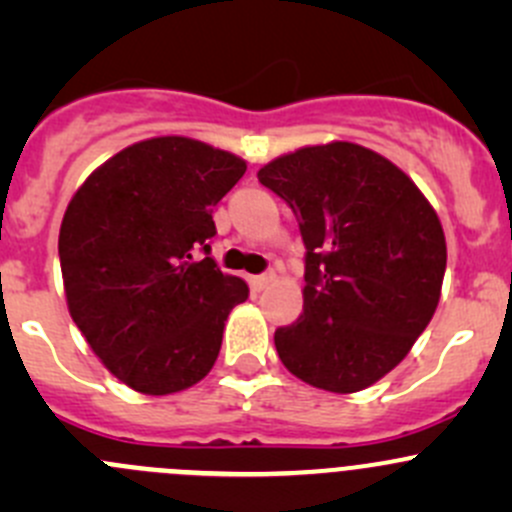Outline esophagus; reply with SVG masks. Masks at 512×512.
I'll list each match as a JSON object with an SVG mask.
<instances>
[{
  "instance_id": "1",
  "label": "esophagus",
  "mask_w": 512,
  "mask_h": 512,
  "mask_svg": "<svg viewBox=\"0 0 512 512\" xmlns=\"http://www.w3.org/2000/svg\"><path fill=\"white\" fill-rule=\"evenodd\" d=\"M272 280H275V275H272V272H265V275H252L250 277V287L255 289V292H262V289L270 285Z\"/></svg>"
}]
</instances>
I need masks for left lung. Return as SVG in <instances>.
Segmentation results:
<instances>
[{
  "instance_id": "1",
  "label": "left lung",
  "mask_w": 512,
  "mask_h": 512,
  "mask_svg": "<svg viewBox=\"0 0 512 512\" xmlns=\"http://www.w3.org/2000/svg\"><path fill=\"white\" fill-rule=\"evenodd\" d=\"M304 242V307L275 332L297 379L352 394L389 374L436 312L446 237L414 180L356 143L289 153L257 173Z\"/></svg>"
}]
</instances>
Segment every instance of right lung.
I'll return each mask as SVG.
<instances>
[{
    "label": "right lung",
    "instance_id": "obj_1",
    "mask_svg": "<svg viewBox=\"0 0 512 512\" xmlns=\"http://www.w3.org/2000/svg\"><path fill=\"white\" fill-rule=\"evenodd\" d=\"M245 168L200 141L151 138L71 198L59 232L71 319L133 391L175 394L213 369L227 314L247 299L245 282L210 257L213 208Z\"/></svg>",
    "mask_w": 512,
    "mask_h": 512
}]
</instances>
